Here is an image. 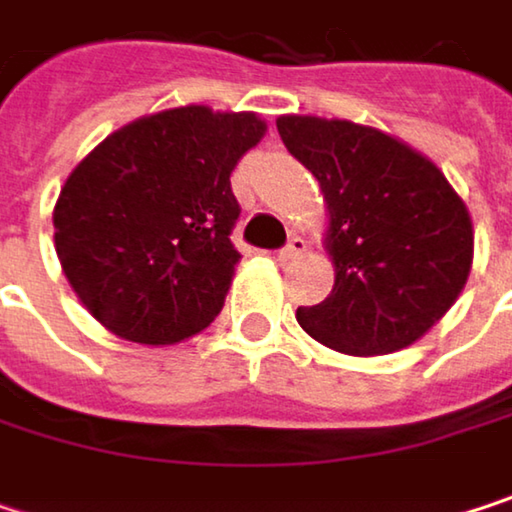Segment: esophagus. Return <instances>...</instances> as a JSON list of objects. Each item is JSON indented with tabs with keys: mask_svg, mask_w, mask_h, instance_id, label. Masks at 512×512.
Segmentation results:
<instances>
[{
	"mask_svg": "<svg viewBox=\"0 0 512 512\" xmlns=\"http://www.w3.org/2000/svg\"><path fill=\"white\" fill-rule=\"evenodd\" d=\"M305 249H308V243L302 240V237H290V243L278 252V260H296V257H302L305 255Z\"/></svg>",
	"mask_w": 512,
	"mask_h": 512,
	"instance_id": "esophagus-1",
	"label": "esophagus"
}]
</instances>
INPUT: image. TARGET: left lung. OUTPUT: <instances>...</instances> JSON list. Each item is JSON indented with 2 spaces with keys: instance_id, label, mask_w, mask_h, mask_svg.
<instances>
[{
  "instance_id": "1",
  "label": "left lung",
  "mask_w": 512,
  "mask_h": 512,
  "mask_svg": "<svg viewBox=\"0 0 512 512\" xmlns=\"http://www.w3.org/2000/svg\"><path fill=\"white\" fill-rule=\"evenodd\" d=\"M320 183L332 293L299 326L344 356H388L424 338L457 302L471 260L468 207L442 168L376 127L317 115L275 121Z\"/></svg>"
}]
</instances>
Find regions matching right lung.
<instances>
[{
	"mask_svg": "<svg viewBox=\"0 0 512 512\" xmlns=\"http://www.w3.org/2000/svg\"><path fill=\"white\" fill-rule=\"evenodd\" d=\"M266 136L255 112L177 106L106 136L64 180L55 255L112 335L165 347L207 329L231 290V171Z\"/></svg>",
	"mask_w": 512,
	"mask_h": 512,
	"instance_id": "1",
	"label": "right lung"
}]
</instances>
